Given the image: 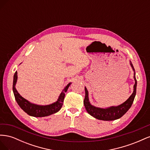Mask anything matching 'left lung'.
<instances>
[{"mask_svg": "<svg viewBox=\"0 0 150 150\" xmlns=\"http://www.w3.org/2000/svg\"><path fill=\"white\" fill-rule=\"evenodd\" d=\"M129 64L134 72V79L135 81L133 86V92L129 98L122 104L117 106H111L106 108H98L92 105L89 100L88 91L85 87V98L84 100V105L87 112L95 118L103 121H113L121 117L131 108L136 93H137V81L135 76V70L132 62L129 61Z\"/></svg>", "mask_w": 150, "mask_h": 150, "instance_id": "8db88e82", "label": "left lung"}]
</instances>
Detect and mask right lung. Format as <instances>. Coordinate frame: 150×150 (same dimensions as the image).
I'll list each match as a JSON object with an SVG mask.
<instances>
[{"mask_svg":"<svg viewBox=\"0 0 150 150\" xmlns=\"http://www.w3.org/2000/svg\"><path fill=\"white\" fill-rule=\"evenodd\" d=\"M17 80V72H15L13 75V93L14 94L15 99L19 104L20 108L25 112L27 114L34 117H45L49 115L54 114L58 112L61 110V108L64 102V99L65 97V93L69 88V86L71 84V83H69L66 87L62 90V91L60 94L57 100L49 105H38L34 103H32L29 101L27 100L23 97H22L20 94L18 93L16 88V84Z\"/></svg>","mask_w":150,"mask_h":150,"instance_id":"right-lung-1","label":"right lung"}]
</instances>
